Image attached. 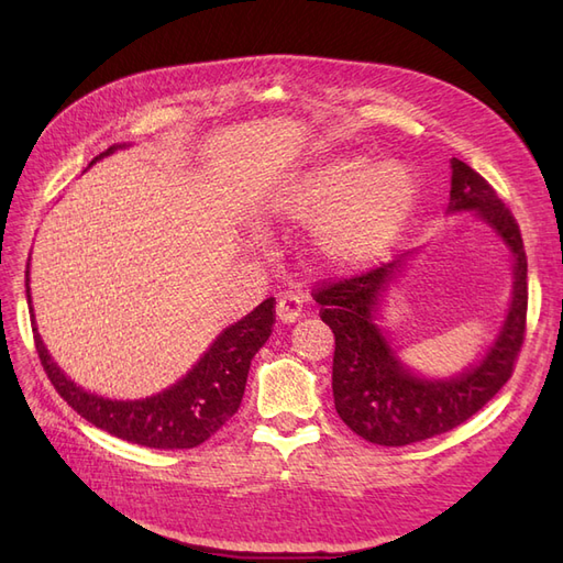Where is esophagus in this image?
<instances>
[{
	"instance_id": "1",
	"label": "esophagus",
	"mask_w": 563,
	"mask_h": 563,
	"mask_svg": "<svg viewBox=\"0 0 563 563\" xmlns=\"http://www.w3.org/2000/svg\"><path fill=\"white\" fill-rule=\"evenodd\" d=\"M300 314H302V300L298 296L286 294V296L279 298V302H277V319L282 323H294V321L300 319Z\"/></svg>"
}]
</instances>
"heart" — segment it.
I'll use <instances>...</instances> for the list:
<instances>
[{
  "label": "heart",
  "mask_w": 563,
  "mask_h": 563,
  "mask_svg": "<svg viewBox=\"0 0 563 563\" xmlns=\"http://www.w3.org/2000/svg\"><path fill=\"white\" fill-rule=\"evenodd\" d=\"M420 185L401 159L371 164L340 155L286 183L272 209L298 223H317L314 244L333 267H364L389 253L418 211Z\"/></svg>",
  "instance_id": "1"
}]
</instances>
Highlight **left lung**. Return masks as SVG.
Segmentation results:
<instances>
[{"instance_id": "obj_1", "label": "left lung", "mask_w": 563, "mask_h": 563, "mask_svg": "<svg viewBox=\"0 0 563 563\" xmlns=\"http://www.w3.org/2000/svg\"><path fill=\"white\" fill-rule=\"evenodd\" d=\"M449 216L472 213L507 249L512 291L496 338L474 364L451 376H424L408 366L383 327V305L418 251H408L362 277L321 288L314 300L335 335L333 401L352 432L371 444L406 446L444 434L472 418L509 380L526 329V253L512 213L472 168L451 159Z\"/></svg>"}]
</instances>
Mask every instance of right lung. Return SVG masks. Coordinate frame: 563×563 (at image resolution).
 <instances>
[{
	"instance_id": "add662e5",
	"label": "right lung",
	"mask_w": 563,
	"mask_h": 563,
	"mask_svg": "<svg viewBox=\"0 0 563 563\" xmlns=\"http://www.w3.org/2000/svg\"><path fill=\"white\" fill-rule=\"evenodd\" d=\"M126 143H117L89 164V168L114 155ZM25 296L30 305L32 331L42 366L51 385L75 411L103 432L147 449H195L213 437L236 413L242 404L251 360L272 333L275 298L263 300L240 321L230 323L216 335L209 350L174 385L143 399H110L84 389L48 354L37 331L35 308L30 291V263L25 269Z\"/></svg>"
}]
</instances>
